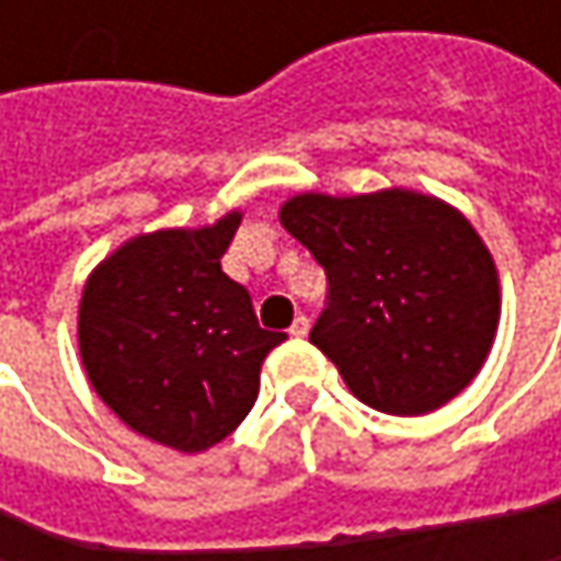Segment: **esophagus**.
Segmentation results:
<instances>
[{
    "mask_svg": "<svg viewBox=\"0 0 561 561\" xmlns=\"http://www.w3.org/2000/svg\"><path fill=\"white\" fill-rule=\"evenodd\" d=\"M308 328H311V324H308V318H305V314H295V321H291L288 334H291V337H305V334H308Z\"/></svg>",
    "mask_w": 561,
    "mask_h": 561,
    "instance_id": "obj_1",
    "label": "esophagus"
}]
</instances>
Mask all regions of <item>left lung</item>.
Returning a JSON list of instances; mask_svg holds the SVG:
<instances>
[{
  "label": "left lung",
  "mask_w": 561,
  "mask_h": 561,
  "mask_svg": "<svg viewBox=\"0 0 561 561\" xmlns=\"http://www.w3.org/2000/svg\"><path fill=\"white\" fill-rule=\"evenodd\" d=\"M279 217L328 276L308 337L360 402L422 415L478 377L501 288L488 247L455 207L396 187L298 194Z\"/></svg>",
  "instance_id": "left-lung-1"
}]
</instances>
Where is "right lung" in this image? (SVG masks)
<instances>
[{"instance_id": "right-lung-1", "label": "right lung", "mask_w": 561, "mask_h": 561, "mask_svg": "<svg viewBox=\"0 0 561 561\" xmlns=\"http://www.w3.org/2000/svg\"><path fill=\"white\" fill-rule=\"evenodd\" d=\"M240 214L201 230L129 240L80 298V357L100 399L139 435L178 451L224 442L253 409L260 370L285 334L256 321L250 291L220 270Z\"/></svg>"}]
</instances>
